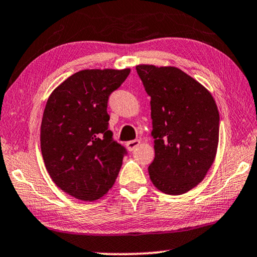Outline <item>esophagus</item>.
I'll list each match as a JSON object with an SVG mask.
<instances>
[{
  "label": "esophagus",
  "mask_w": 257,
  "mask_h": 257,
  "mask_svg": "<svg viewBox=\"0 0 257 257\" xmlns=\"http://www.w3.org/2000/svg\"><path fill=\"white\" fill-rule=\"evenodd\" d=\"M139 145H140V141L139 140H133V141H129V142H126V148H128V150H131V152H133V150H134L136 147H139Z\"/></svg>",
  "instance_id": "34e87169"
}]
</instances>
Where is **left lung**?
I'll list each match as a JSON object with an SVG mask.
<instances>
[{
  "label": "left lung",
  "instance_id": "left-lung-1",
  "mask_svg": "<svg viewBox=\"0 0 257 257\" xmlns=\"http://www.w3.org/2000/svg\"><path fill=\"white\" fill-rule=\"evenodd\" d=\"M152 109L155 159L148 172L162 193H187L206 177L217 152L220 114L211 94L175 67L136 66Z\"/></svg>",
  "mask_w": 257,
  "mask_h": 257
}]
</instances>
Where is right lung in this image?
<instances>
[{
	"instance_id": "right-lung-1",
	"label": "right lung",
	"mask_w": 257,
	"mask_h": 257,
	"mask_svg": "<svg viewBox=\"0 0 257 257\" xmlns=\"http://www.w3.org/2000/svg\"><path fill=\"white\" fill-rule=\"evenodd\" d=\"M131 69H85L71 75L48 98L41 152L55 184L77 200L95 201L114 186L125 148L109 131L108 98Z\"/></svg>"
}]
</instances>
